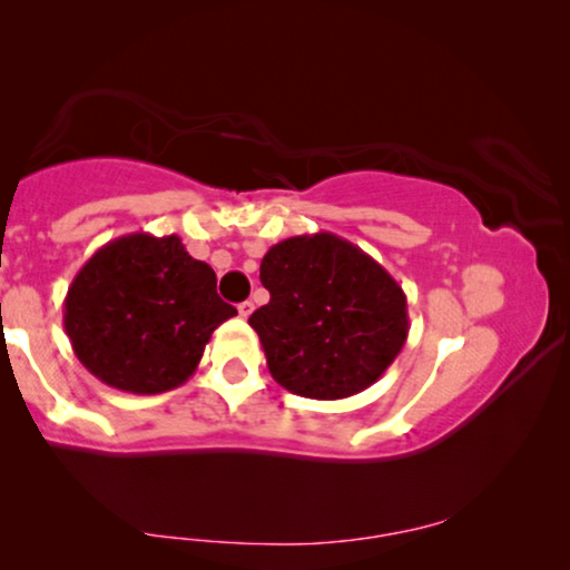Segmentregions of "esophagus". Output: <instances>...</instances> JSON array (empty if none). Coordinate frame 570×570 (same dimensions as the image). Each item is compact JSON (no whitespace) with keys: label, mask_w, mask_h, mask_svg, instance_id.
Listing matches in <instances>:
<instances>
[{"label":"esophagus","mask_w":570,"mask_h":570,"mask_svg":"<svg viewBox=\"0 0 570 570\" xmlns=\"http://www.w3.org/2000/svg\"><path fill=\"white\" fill-rule=\"evenodd\" d=\"M238 314L244 316V320H246V316L254 314V302H240V304H238Z\"/></svg>","instance_id":"34e87169"}]
</instances>
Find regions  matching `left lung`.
<instances>
[{
    "instance_id": "1",
    "label": "left lung",
    "mask_w": 570,
    "mask_h": 570,
    "mask_svg": "<svg viewBox=\"0 0 570 570\" xmlns=\"http://www.w3.org/2000/svg\"><path fill=\"white\" fill-rule=\"evenodd\" d=\"M268 304L248 324L272 377L308 400H344L377 382L407 342L402 286L330 230L292 236L266 250Z\"/></svg>"
}]
</instances>
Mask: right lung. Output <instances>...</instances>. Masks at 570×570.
Returning a JSON list of instances; mask_svg holds the SVG:
<instances>
[{
	"label": "right lung",
	"mask_w": 570,
	"mask_h": 570,
	"mask_svg": "<svg viewBox=\"0 0 570 570\" xmlns=\"http://www.w3.org/2000/svg\"><path fill=\"white\" fill-rule=\"evenodd\" d=\"M236 308L178 236L128 234L95 250L65 296V332L88 372L115 390L160 394L196 372Z\"/></svg>",
	"instance_id": "add662e5"
}]
</instances>
